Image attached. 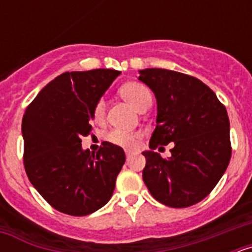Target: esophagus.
Masks as SVG:
<instances>
[{
    "instance_id": "34e87169",
    "label": "esophagus",
    "mask_w": 252,
    "mask_h": 252,
    "mask_svg": "<svg viewBox=\"0 0 252 252\" xmlns=\"http://www.w3.org/2000/svg\"><path fill=\"white\" fill-rule=\"evenodd\" d=\"M125 153H126V158H127V159H128V158H131V157H132V155H133V153H132V151H131V150H126V151H125Z\"/></svg>"
}]
</instances>
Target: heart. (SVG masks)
I'll use <instances>...</instances> for the list:
<instances>
[{
	"label": "heart",
	"instance_id": "b5f03b06",
	"mask_svg": "<svg viewBox=\"0 0 252 252\" xmlns=\"http://www.w3.org/2000/svg\"><path fill=\"white\" fill-rule=\"evenodd\" d=\"M121 94L133 108H136L137 111L141 110V107L144 104L151 101V93L150 91L146 88L145 86H142L140 83H126L121 87ZM104 113H106V104H104L103 99H99L95 103L94 108H93V119L94 121L101 122L104 119ZM139 135L133 132H126V131L121 130H113L107 135L108 141L115 144V145L122 146V148H133L137 144L139 140Z\"/></svg>",
	"mask_w": 252,
	"mask_h": 252
}]
</instances>
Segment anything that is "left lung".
<instances>
[{"label": "left lung", "mask_w": 252, "mask_h": 252, "mask_svg": "<svg viewBox=\"0 0 252 252\" xmlns=\"http://www.w3.org/2000/svg\"><path fill=\"white\" fill-rule=\"evenodd\" d=\"M139 81L155 94L157 127L142 151V179L155 199L173 208L201 202L224 174L231 159L230 120L208 86L183 73L160 68L139 70ZM173 142L172 157L153 151Z\"/></svg>", "instance_id": "obj_1"}]
</instances>
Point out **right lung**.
I'll use <instances>...</instances> for the list:
<instances>
[{
    "mask_svg": "<svg viewBox=\"0 0 252 252\" xmlns=\"http://www.w3.org/2000/svg\"><path fill=\"white\" fill-rule=\"evenodd\" d=\"M121 72H65L46 84L22 117L24 165L41 197L60 212L87 216L110 201L125 164L124 149L103 142L82 148L92 131L93 108Z\"/></svg>",
    "mask_w": 252,
    "mask_h": 252,
    "instance_id": "add662e5",
    "label": "right lung"
}]
</instances>
